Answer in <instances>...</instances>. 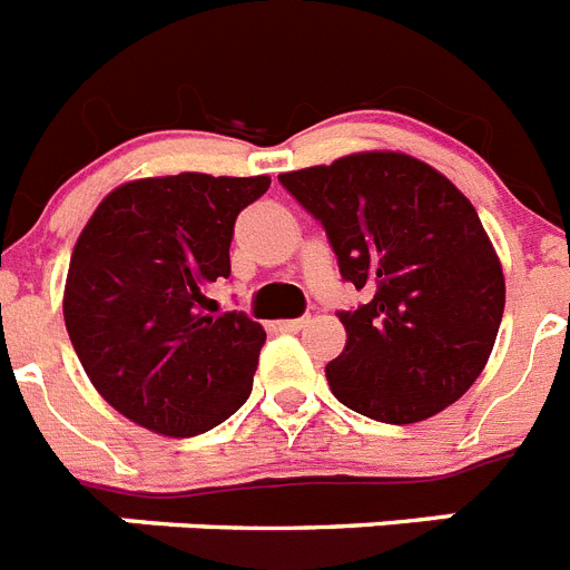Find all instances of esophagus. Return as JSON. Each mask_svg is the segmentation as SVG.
<instances>
[{"label": "esophagus", "instance_id": "34e87169", "mask_svg": "<svg viewBox=\"0 0 570 570\" xmlns=\"http://www.w3.org/2000/svg\"><path fill=\"white\" fill-rule=\"evenodd\" d=\"M305 325H308V317H296V320H282L279 328H282V332L296 334V332H303Z\"/></svg>", "mask_w": 570, "mask_h": 570}]
</instances>
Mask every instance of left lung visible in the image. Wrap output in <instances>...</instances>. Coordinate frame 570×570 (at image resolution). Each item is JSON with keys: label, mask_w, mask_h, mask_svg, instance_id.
<instances>
[{"label": "left lung", "mask_w": 570, "mask_h": 570, "mask_svg": "<svg viewBox=\"0 0 570 570\" xmlns=\"http://www.w3.org/2000/svg\"><path fill=\"white\" fill-rule=\"evenodd\" d=\"M279 181L325 227L340 276L368 294L340 311L345 348L325 366L334 397L383 424L459 401L504 314L502 262L464 193L403 153H354Z\"/></svg>", "instance_id": "8db88e82"}]
</instances>
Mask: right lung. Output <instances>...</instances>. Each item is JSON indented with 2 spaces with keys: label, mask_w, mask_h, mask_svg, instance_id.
I'll return each instance as SVG.
<instances>
[{
  "label": "right lung",
  "mask_w": 570,
  "mask_h": 570,
  "mask_svg": "<svg viewBox=\"0 0 570 570\" xmlns=\"http://www.w3.org/2000/svg\"><path fill=\"white\" fill-rule=\"evenodd\" d=\"M267 175L181 173L111 189L77 238L62 317L109 406L160 435L213 430L250 397L265 328L207 296Z\"/></svg>",
  "instance_id": "right-lung-1"
}]
</instances>
